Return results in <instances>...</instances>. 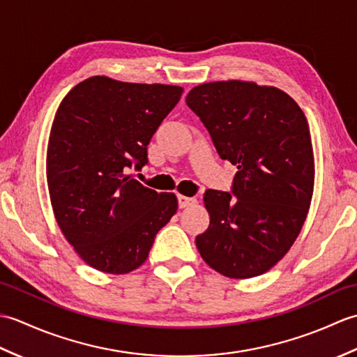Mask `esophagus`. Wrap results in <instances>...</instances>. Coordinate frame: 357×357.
Instances as JSON below:
<instances>
[{"label": "esophagus", "mask_w": 357, "mask_h": 357, "mask_svg": "<svg viewBox=\"0 0 357 357\" xmlns=\"http://www.w3.org/2000/svg\"><path fill=\"white\" fill-rule=\"evenodd\" d=\"M196 202L195 198H188V196L184 195H178V206L179 208H185V207H190Z\"/></svg>", "instance_id": "obj_1"}]
</instances>
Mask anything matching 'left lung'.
<instances>
[{
  "instance_id": "left-lung-1",
  "label": "left lung",
  "mask_w": 357,
  "mask_h": 357,
  "mask_svg": "<svg viewBox=\"0 0 357 357\" xmlns=\"http://www.w3.org/2000/svg\"><path fill=\"white\" fill-rule=\"evenodd\" d=\"M185 102L218 155L238 167L231 193L208 190L210 225L196 236L202 259L233 279L259 276L290 250L314 185L310 127L293 98L256 82H207Z\"/></svg>"
}]
</instances>
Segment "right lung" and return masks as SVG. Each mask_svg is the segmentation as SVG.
Masks as SVG:
<instances>
[{
  "label": "right lung",
  "instance_id": "right-lung-1",
  "mask_svg": "<svg viewBox=\"0 0 357 357\" xmlns=\"http://www.w3.org/2000/svg\"><path fill=\"white\" fill-rule=\"evenodd\" d=\"M183 87L92 77L59 104L47 147L56 222L90 267L126 275L146 262L156 233L176 213L174 193L127 174L149 162L147 146Z\"/></svg>",
  "mask_w": 357,
  "mask_h": 357
}]
</instances>
